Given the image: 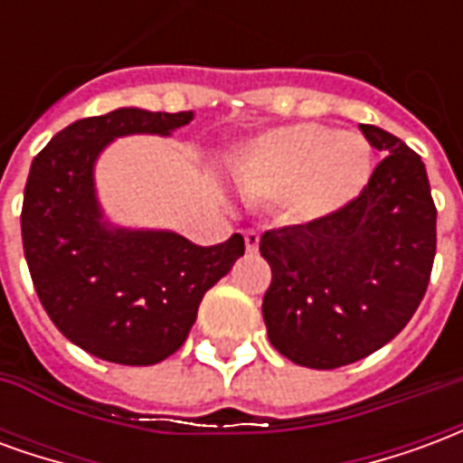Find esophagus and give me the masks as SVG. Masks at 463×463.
Here are the masks:
<instances>
[{"instance_id": "34e87169", "label": "esophagus", "mask_w": 463, "mask_h": 463, "mask_svg": "<svg viewBox=\"0 0 463 463\" xmlns=\"http://www.w3.org/2000/svg\"><path fill=\"white\" fill-rule=\"evenodd\" d=\"M242 238H245V248H248V252H255L260 248V232L258 231H245L242 232Z\"/></svg>"}]
</instances>
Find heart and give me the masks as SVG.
<instances>
[{
    "label": "heart",
    "instance_id": "b5f03b06",
    "mask_svg": "<svg viewBox=\"0 0 463 463\" xmlns=\"http://www.w3.org/2000/svg\"><path fill=\"white\" fill-rule=\"evenodd\" d=\"M374 168L364 136L320 123H295L248 143L232 161V178L255 198H282L295 221H325L364 191Z\"/></svg>",
    "mask_w": 463,
    "mask_h": 463
}]
</instances>
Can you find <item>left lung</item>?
Here are the masks:
<instances>
[{
    "mask_svg": "<svg viewBox=\"0 0 463 463\" xmlns=\"http://www.w3.org/2000/svg\"><path fill=\"white\" fill-rule=\"evenodd\" d=\"M359 128L387 158L357 201L260 238L272 270L262 298L268 337L300 367H345L394 340L417 312L437 255L421 158L384 128Z\"/></svg>",
    "mask_w": 463,
    "mask_h": 463,
    "instance_id": "obj_1",
    "label": "left lung"
}]
</instances>
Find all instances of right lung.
Here are the masks:
<instances>
[{
	"label": "right lung",
	"mask_w": 463,
	"mask_h": 463,
	"mask_svg": "<svg viewBox=\"0 0 463 463\" xmlns=\"http://www.w3.org/2000/svg\"><path fill=\"white\" fill-rule=\"evenodd\" d=\"M193 111L116 109L66 126L32 161L22 242L36 295L59 332L106 362L146 367L171 357L203 295L245 252L231 241L201 248L173 231L121 228L104 218L94 168L114 138L171 136Z\"/></svg>",
	"instance_id": "add662e5"
}]
</instances>
